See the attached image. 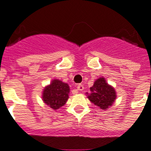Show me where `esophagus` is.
<instances>
[{
    "instance_id": "esophagus-1",
    "label": "esophagus",
    "mask_w": 151,
    "mask_h": 151,
    "mask_svg": "<svg viewBox=\"0 0 151 151\" xmlns=\"http://www.w3.org/2000/svg\"><path fill=\"white\" fill-rule=\"evenodd\" d=\"M83 85L82 84H78L77 85V90L78 91H83Z\"/></svg>"
}]
</instances>
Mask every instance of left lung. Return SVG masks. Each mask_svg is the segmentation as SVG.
<instances>
[{"label":"left lung","instance_id":"left-lung-1","mask_svg":"<svg viewBox=\"0 0 151 151\" xmlns=\"http://www.w3.org/2000/svg\"><path fill=\"white\" fill-rule=\"evenodd\" d=\"M91 94L88 98L96 106L106 110L116 99V93L111 86L106 83L104 78H99L90 88Z\"/></svg>","mask_w":151,"mask_h":151}]
</instances>
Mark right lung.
I'll return each mask as SVG.
<instances>
[{"label": "right lung", "instance_id": "add662e5", "mask_svg": "<svg viewBox=\"0 0 151 151\" xmlns=\"http://www.w3.org/2000/svg\"><path fill=\"white\" fill-rule=\"evenodd\" d=\"M70 88L68 83L59 80H54L43 91V100L53 110L60 108L68 99Z\"/></svg>", "mask_w": 151, "mask_h": 151}]
</instances>
